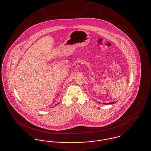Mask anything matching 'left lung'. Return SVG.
I'll list each match as a JSON object with an SVG mask.
<instances>
[{
	"label": "left lung",
	"instance_id": "8db88e82",
	"mask_svg": "<svg viewBox=\"0 0 151 151\" xmlns=\"http://www.w3.org/2000/svg\"><path fill=\"white\" fill-rule=\"evenodd\" d=\"M116 102H109V103H104L103 104H105V105H109V104H113L115 103Z\"/></svg>",
	"mask_w": 151,
	"mask_h": 151
}]
</instances>
